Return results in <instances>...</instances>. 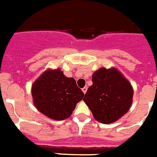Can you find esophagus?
<instances>
[{"label":"esophagus","mask_w":157,"mask_h":157,"mask_svg":"<svg viewBox=\"0 0 157 157\" xmlns=\"http://www.w3.org/2000/svg\"><path fill=\"white\" fill-rule=\"evenodd\" d=\"M82 92L84 93V94H86L87 91V86H85V87H83L82 89Z\"/></svg>","instance_id":"34e87169"}]
</instances>
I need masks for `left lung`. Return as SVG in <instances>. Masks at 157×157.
I'll return each instance as SVG.
<instances>
[{
	"instance_id": "8db88e82",
	"label": "left lung",
	"mask_w": 157,
	"mask_h": 157,
	"mask_svg": "<svg viewBox=\"0 0 157 157\" xmlns=\"http://www.w3.org/2000/svg\"><path fill=\"white\" fill-rule=\"evenodd\" d=\"M92 82L83 101L95 120L109 124L128 112L133 101V87L117 69L101 67L93 74Z\"/></svg>"
}]
</instances>
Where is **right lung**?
<instances>
[{
    "mask_svg": "<svg viewBox=\"0 0 157 157\" xmlns=\"http://www.w3.org/2000/svg\"><path fill=\"white\" fill-rule=\"evenodd\" d=\"M31 94L36 109L55 120L70 117L84 97L75 80L66 77L59 68L43 72L33 83Z\"/></svg>",
    "mask_w": 157,
    "mask_h": 157,
    "instance_id": "add662e5",
    "label": "right lung"
}]
</instances>
